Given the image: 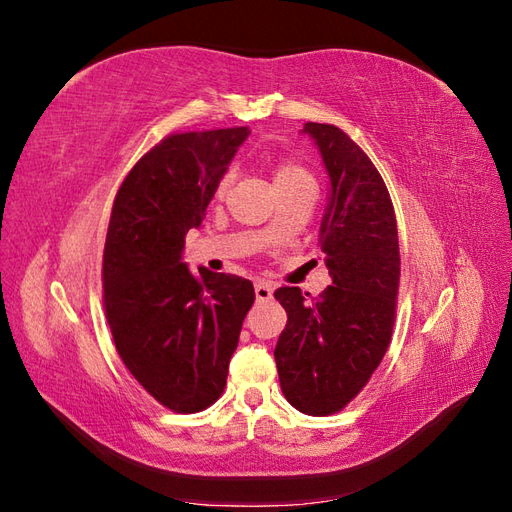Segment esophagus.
Returning a JSON list of instances; mask_svg holds the SVG:
<instances>
[{
	"instance_id": "34e87169",
	"label": "esophagus",
	"mask_w": 512,
	"mask_h": 512,
	"mask_svg": "<svg viewBox=\"0 0 512 512\" xmlns=\"http://www.w3.org/2000/svg\"><path fill=\"white\" fill-rule=\"evenodd\" d=\"M254 292H256V301H269L273 294V286L269 282H256Z\"/></svg>"
}]
</instances>
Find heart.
I'll return each instance as SVG.
<instances>
[{
    "instance_id": "obj_1",
    "label": "heart",
    "mask_w": 512,
    "mask_h": 512,
    "mask_svg": "<svg viewBox=\"0 0 512 512\" xmlns=\"http://www.w3.org/2000/svg\"><path fill=\"white\" fill-rule=\"evenodd\" d=\"M232 181V173H226L220 183H218V190H215V196H222L228 185ZM273 185H275V192L277 190H288V188H299V185H314L312 175L307 173V170L297 164V162H282L277 164L273 170Z\"/></svg>"
}]
</instances>
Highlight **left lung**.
<instances>
[{
  "label": "left lung",
  "mask_w": 512,
  "mask_h": 512,
  "mask_svg": "<svg viewBox=\"0 0 512 512\" xmlns=\"http://www.w3.org/2000/svg\"><path fill=\"white\" fill-rule=\"evenodd\" d=\"M329 198L318 245L331 284L320 299L297 286L275 290L288 314L275 346L282 393L309 416L342 410L389 348L399 288V239L389 190L365 151L329 123H305Z\"/></svg>",
  "instance_id": "left-lung-1"
}]
</instances>
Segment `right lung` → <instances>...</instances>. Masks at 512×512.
<instances>
[{
  "label": "right lung",
  "mask_w": 512,
  "mask_h": 512,
  "mask_svg": "<svg viewBox=\"0 0 512 512\" xmlns=\"http://www.w3.org/2000/svg\"><path fill=\"white\" fill-rule=\"evenodd\" d=\"M252 132L226 128L164 138L138 160L108 222L102 286L121 361L175 412L220 397L254 286L239 275L190 271L185 235L200 228L228 164Z\"/></svg>",
  "instance_id": "right-lung-1"
}]
</instances>
